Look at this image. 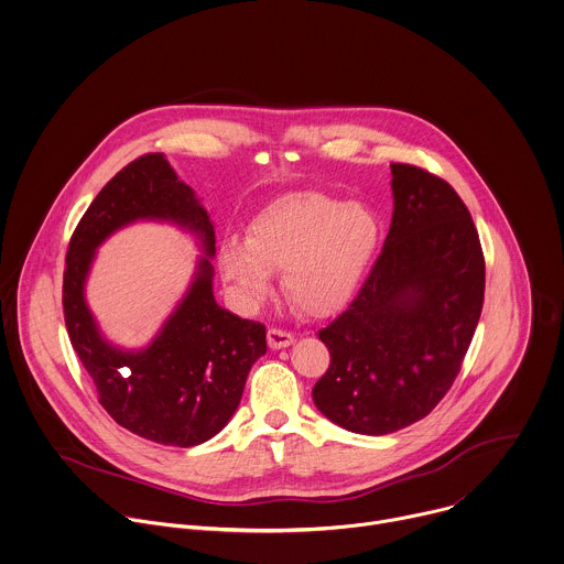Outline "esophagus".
I'll return each instance as SVG.
<instances>
[{
	"label": "esophagus",
	"mask_w": 564,
	"mask_h": 564,
	"mask_svg": "<svg viewBox=\"0 0 564 564\" xmlns=\"http://www.w3.org/2000/svg\"><path fill=\"white\" fill-rule=\"evenodd\" d=\"M267 341H269V348H273V350H282V348H289V346L295 341V337H293L291 333H286V330L269 328V333H267Z\"/></svg>",
	"instance_id": "esophagus-1"
}]
</instances>
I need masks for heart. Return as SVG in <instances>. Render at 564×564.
I'll return each mask as SVG.
<instances>
[{"label": "heart", "instance_id": "heart-1", "mask_svg": "<svg viewBox=\"0 0 564 564\" xmlns=\"http://www.w3.org/2000/svg\"><path fill=\"white\" fill-rule=\"evenodd\" d=\"M378 245L375 214L322 192H291L267 203L247 238L223 240V280L245 304H258L282 269V289L304 315H328L357 291Z\"/></svg>", "mask_w": 564, "mask_h": 564}]
</instances>
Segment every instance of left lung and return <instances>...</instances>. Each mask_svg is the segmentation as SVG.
<instances>
[{"label":"left lung","instance_id":"obj_1","mask_svg":"<svg viewBox=\"0 0 564 564\" xmlns=\"http://www.w3.org/2000/svg\"><path fill=\"white\" fill-rule=\"evenodd\" d=\"M389 234L359 295L319 330L328 372L317 409L364 435H387L446 395L473 341L486 262L468 207L444 180L391 164Z\"/></svg>","mask_w":564,"mask_h":564}]
</instances>
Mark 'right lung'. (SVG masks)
<instances>
[{
  "mask_svg": "<svg viewBox=\"0 0 564 564\" xmlns=\"http://www.w3.org/2000/svg\"><path fill=\"white\" fill-rule=\"evenodd\" d=\"M135 219H171L202 240L187 297L159 337L142 351L111 347L84 302V280L95 249ZM214 227L209 214L164 153L124 166L91 200L76 225L63 273V313L74 352L91 376L107 413L131 433L166 444L196 446L234 415L251 366L267 352V330L214 300Z\"/></svg>",
  "mask_w": 564,
  "mask_h": 564,
  "instance_id": "add662e5",
  "label": "right lung"
}]
</instances>
